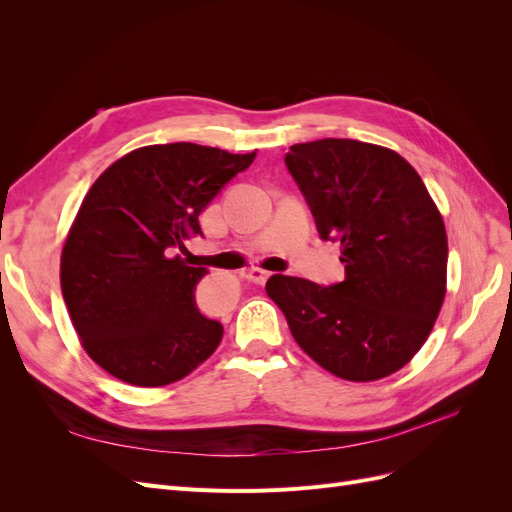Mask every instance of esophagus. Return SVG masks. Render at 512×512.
I'll list each match as a JSON object with an SVG mask.
<instances>
[{
    "label": "esophagus",
    "mask_w": 512,
    "mask_h": 512,
    "mask_svg": "<svg viewBox=\"0 0 512 512\" xmlns=\"http://www.w3.org/2000/svg\"><path fill=\"white\" fill-rule=\"evenodd\" d=\"M269 271H265V269H258V267H252L250 271H245L243 273V277L245 280H250V282H254V284H258V286H262L265 284L267 280H269Z\"/></svg>",
    "instance_id": "obj_1"
}]
</instances>
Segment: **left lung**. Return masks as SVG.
Instances as JSON below:
<instances>
[{
  "label": "left lung",
  "mask_w": 512,
  "mask_h": 512,
  "mask_svg": "<svg viewBox=\"0 0 512 512\" xmlns=\"http://www.w3.org/2000/svg\"><path fill=\"white\" fill-rule=\"evenodd\" d=\"M286 166L322 239L342 243L346 280L322 288L273 275L267 294L294 342L333 376L374 382L423 348L446 297L448 241L423 179L380 145L322 138L292 145Z\"/></svg>",
  "instance_id": "left-lung-1"
}]
</instances>
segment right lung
Returning a JSON list of instances; mask_svg holds the SVG:
<instances>
[{"mask_svg": "<svg viewBox=\"0 0 512 512\" xmlns=\"http://www.w3.org/2000/svg\"><path fill=\"white\" fill-rule=\"evenodd\" d=\"M254 158L196 143L147 145L85 194L61 250V294L81 346L117 380L173 384L220 346L224 327L194 303L207 269L173 250L203 235L198 215Z\"/></svg>", "mask_w": 512, "mask_h": 512, "instance_id": "obj_1", "label": "right lung"}]
</instances>
